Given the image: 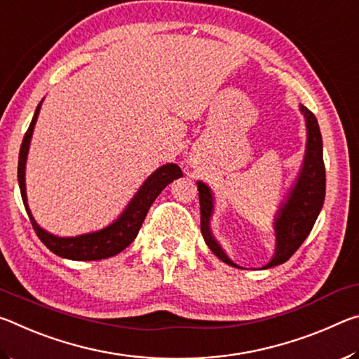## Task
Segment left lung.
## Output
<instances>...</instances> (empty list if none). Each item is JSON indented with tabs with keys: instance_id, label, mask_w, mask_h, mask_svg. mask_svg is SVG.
<instances>
[{
	"instance_id": "8db88e82",
	"label": "left lung",
	"mask_w": 359,
	"mask_h": 359,
	"mask_svg": "<svg viewBox=\"0 0 359 359\" xmlns=\"http://www.w3.org/2000/svg\"><path fill=\"white\" fill-rule=\"evenodd\" d=\"M299 111L306 118L307 141L306 154L299 169V174L290 188L287 196L278 205L274 215V233H276V252L272 255L269 263H266L261 269L278 266L290 259L297 248L311 233L315 222H317L321 208H323L326 193V175L323 163V141L318 121L315 115L307 107L299 104ZM199 205H201V233L205 244L223 263H226L238 269H245L236 264L228 257L220 242L215 239L210 228V220L215 209V198L210 187L204 182L198 180Z\"/></svg>"
}]
</instances>
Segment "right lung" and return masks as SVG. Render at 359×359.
Returning <instances> with one entry per match:
<instances>
[{
    "instance_id": "obj_1",
    "label": "right lung",
    "mask_w": 359,
    "mask_h": 359,
    "mask_svg": "<svg viewBox=\"0 0 359 359\" xmlns=\"http://www.w3.org/2000/svg\"><path fill=\"white\" fill-rule=\"evenodd\" d=\"M42 101L44 100H41L38 107H36L32 123H29L27 135L23 137L19 154V169H17V177H19L23 205H25L27 209L29 222H32L36 234H38V238L42 241V244H44L50 252L58 255V257L74 261H96L115 257V255L125 250V248L136 239L150 205L154 204L158 194L165 190V187L171 184L172 180L184 175L182 174V169L175 165V163H166V165L158 168L156 171L151 172L149 177L142 182V185L139 187V190L135 193V196L131 198V201L126 204L123 212L104 228L92 231V233L69 236V238H62V236L48 233V231L41 228L39 224L36 223L32 210H29L25 184L28 150L29 144H32L34 125L36 121H38V115L41 112Z\"/></svg>"
}]
</instances>
